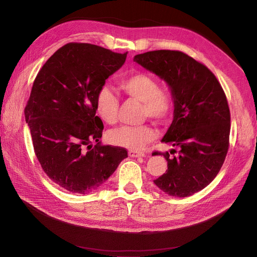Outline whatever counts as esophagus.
Segmentation results:
<instances>
[{
  "label": "esophagus",
  "instance_id": "esophagus-1",
  "mask_svg": "<svg viewBox=\"0 0 257 257\" xmlns=\"http://www.w3.org/2000/svg\"><path fill=\"white\" fill-rule=\"evenodd\" d=\"M128 154L129 156H131V158H143V156H145L144 152H139L136 150H129Z\"/></svg>",
  "mask_w": 257,
  "mask_h": 257
}]
</instances>
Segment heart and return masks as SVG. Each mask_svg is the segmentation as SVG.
<instances>
[{"mask_svg": "<svg viewBox=\"0 0 257 257\" xmlns=\"http://www.w3.org/2000/svg\"><path fill=\"white\" fill-rule=\"evenodd\" d=\"M120 90L127 96L142 102L141 115L149 117L156 122H166L174 109V99L171 92L161 87L154 76L146 72H136L120 77L117 82ZM118 98L111 88L104 85L96 91L95 108L97 115L108 125H113L117 119ZM156 132L148 124L122 126L110 130L107 140L114 146L139 150L145 145L154 141Z\"/></svg>", "mask_w": 257, "mask_h": 257, "instance_id": "heart-1", "label": "heart"}]
</instances>
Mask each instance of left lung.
<instances>
[{
	"instance_id": "left-lung-1",
	"label": "left lung",
	"mask_w": 257,
	"mask_h": 257,
	"mask_svg": "<svg viewBox=\"0 0 257 257\" xmlns=\"http://www.w3.org/2000/svg\"><path fill=\"white\" fill-rule=\"evenodd\" d=\"M133 61L168 83L174 99L173 121L162 142L178 155L152 153L168 162L154 184L171 196H190L213 181L225 162L230 136L226 94L207 66L182 51H148Z\"/></svg>"
}]
</instances>
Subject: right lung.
I'll use <instances>...</instances> for the list:
<instances>
[{
    "label": "right lung",
    "instance_id": "obj_1",
    "mask_svg": "<svg viewBox=\"0 0 257 257\" xmlns=\"http://www.w3.org/2000/svg\"><path fill=\"white\" fill-rule=\"evenodd\" d=\"M126 58L127 52L68 43L33 82L24 110L33 149L44 172L67 191L93 192L128 156L125 148L101 145L104 125L95 115L97 89Z\"/></svg>",
    "mask_w": 257,
    "mask_h": 257
}]
</instances>
